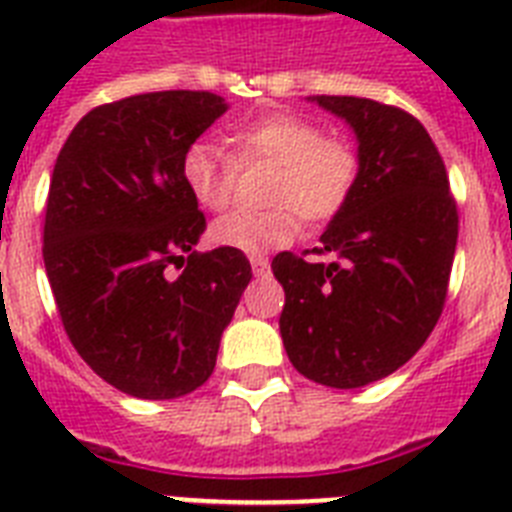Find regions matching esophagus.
Here are the masks:
<instances>
[{
  "label": "esophagus",
  "instance_id": "1",
  "mask_svg": "<svg viewBox=\"0 0 512 512\" xmlns=\"http://www.w3.org/2000/svg\"><path fill=\"white\" fill-rule=\"evenodd\" d=\"M249 263H252V271H255V276H268V257L252 255L249 257Z\"/></svg>",
  "mask_w": 512,
  "mask_h": 512
}]
</instances>
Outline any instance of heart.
I'll return each mask as SVG.
<instances>
[{
	"instance_id": "obj_1",
	"label": "heart",
	"mask_w": 512,
	"mask_h": 512,
	"mask_svg": "<svg viewBox=\"0 0 512 512\" xmlns=\"http://www.w3.org/2000/svg\"><path fill=\"white\" fill-rule=\"evenodd\" d=\"M236 159L207 140L185 148L180 175L204 209L223 212L236 196L239 164H276L268 212H233L212 225L220 247L263 252L295 239L303 217L329 223L348 207L361 177L356 146L337 135H324L321 124L300 114H268L231 130Z\"/></svg>"
}]
</instances>
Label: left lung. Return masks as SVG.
Instances as JSON below:
<instances>
[{"label":"left lung","mask_w":512,"mask_h":512,"mask_svg":"<svg viewBox=\"0 0 512 512\" xmlns=\"http://www.w3.org/2000/svg\"><path fill=\"white\" fill-rule=\"evenodd\" d=\"M353 127L361 177L321 233L311 263L279 252V329L297 372L327 388H361L404 366L441 319L460 215L444 159L420 119L369 98L316 95Z\"/></svg>","instance_id":"left-lung-1"}]
</instances>
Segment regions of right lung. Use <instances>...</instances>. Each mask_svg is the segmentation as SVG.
Instances as JSON below:
<instances>
[{
    "label": "right lung",
    "instance_id": "right-lung-1",
    "mask_svg": "<svg viewBox=\"0 0 512 512\" xmlns=\"http://www.w3.org/2000/svg\"><path fill=\"white\" fill-rule=\"evenodd\" d=\"M225 108L201 90L103 103L52 170L42 255L60 321L92 372L127 396L201 388L252 279L239 249L196 252L207 220L180 175L185 148Z\"/></svg>",
    "mask_w": 512,
    "mask_h": 512
}]
</instances>
